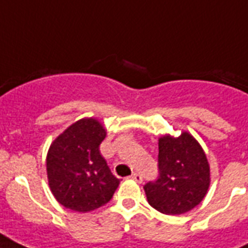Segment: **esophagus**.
Wrapping results in <instances>:
<instances>
[{
  "mask_svg": "<svg viewBox=\"0 0 248 248\" xmlns=\"http://www.w3.org/2000/svg\"><path fill=\"white\" fill-rule=\"evenodd\" d=\"M131 179H134L136 183H141V181H143V176H141V175H140V173H138V172L132 173Z\"/></svg>",
  "mask_w": 248,
  "mask_h": 248,
  "instance_id": "obj_1",
  "label": "esophagus"
}]
</instances>
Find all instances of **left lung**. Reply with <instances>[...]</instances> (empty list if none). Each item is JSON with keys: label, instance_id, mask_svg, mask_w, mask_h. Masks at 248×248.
Segmentation results:
<instances>
[{"label": "left lung", "instance_id": "obj_1", "mask_svg": "<svg viewBox=\"0 0 248 248\" xmlns=\"http://www.w3.org/2000/svg\"><path fill=\"white\" fill-rule=\"evenodd\" d=\"M210 185V166L194 138L162 136L158 141V177L144 185L152 207L166 215L190 211L203 200Z\"/></svg>", "mask_w": 248, "mask_h": 248}]
</instances>
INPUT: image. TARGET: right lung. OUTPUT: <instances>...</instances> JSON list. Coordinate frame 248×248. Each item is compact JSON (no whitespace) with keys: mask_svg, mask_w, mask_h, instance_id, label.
<instances>
[{"mask_svg":"<svg viewBox=\"0 0 248 248\" xmlns=\"http://www.w3.org/2000/svg\"><path fill=\"white\" fill-rule=\"evenodd\" d=\"M104 127L93 118H83L60 134L48 149V185L64 207L89 212L112 200L120 184L100 155Z\"/></svg>","mask_w":248,"mask_h":248,"instance_id":"add662e5","label":"right lung"}]
</instances>
